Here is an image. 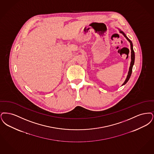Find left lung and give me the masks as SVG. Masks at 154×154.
Masks as SVG:
<instances>
[{
	"label": "left lung",
	"mask_w": 154,
	"mask_h": 154,
	"mask_svg": "<svg viewBox=\"0 0 154 154\" xmlns=\"http://www.w3.org/2000/svg\"><path fill=\"white\" fill-rule=\"evenodd\" d=\"M118 29L120 30V32L121 33H122V34L124 35V37L127 38V40L130 42L131 49V64H130V67H129V71H128V73L127 78H126V79L125 80V82H124V83L122 85V86H123V85H125L127 83L128 81L129 80L130 77H131V75L132 72V68H133V66H134V57H134V48H133V44H132V41L128 38L127 35H125V34L122 31H121L120 29Z\"/></svg>",
	"instance_id": "8db88e82"
}]
</instances>
